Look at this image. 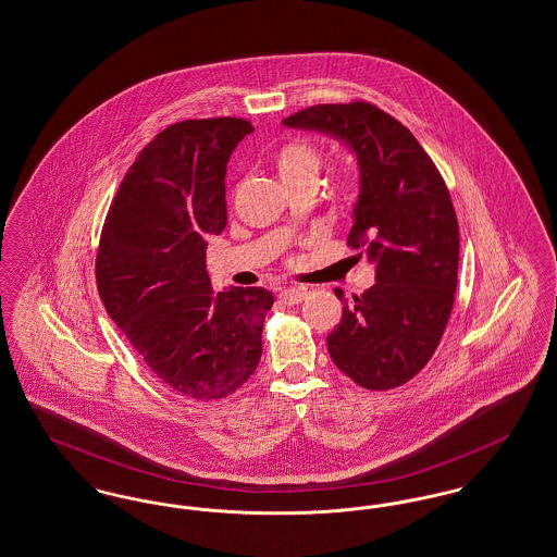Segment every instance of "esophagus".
Segmentation results:
<instances>
[{
	"label": "esophagus",
	"mask_w": 557,
	"mask_h": 557,
	"mask_svg": "<svg viewBox=\"0 0 557 557\" xmlns=\"http://www.w3.org/2000/svg\"><path fill=\"white\" fill-rule=\"evenodd\" d=\"M307 296H309V289L307 288L280 289V298H282L286 305H300Z\"/></svg>",
	"instance_id": "34e87169"
}]
</instances>
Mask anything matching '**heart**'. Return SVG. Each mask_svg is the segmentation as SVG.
Returning a JSON list of instances; mask_svg holds the SVG:
<instances>
[{"label": "heart", "instance_id": "obj_1", "mask_svg": "<svg viewBox=\"0 0 557 557\" xmlns=\"http://www.w3.org/2000/svg\"><path fill=\"white\" fill-rule=\"evenodd\" d=\"M273 163L286 186L305 184V182L317 184L319 172L323 168V156L311 143L292 140L277 149Z\"/></svg>", "mask_w": 557, "mask_h": 557}]
</instances>
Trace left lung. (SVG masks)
I'll use <instances>...</instances> for the list:
<instances>
[{
    "mask_svg": "<svg viewBox=\"0 0 557 557\" xmlns=\"http://www.w3.org/2000/svg\"><path fill=\"white\" fill-rule=\"evenodd\" d=\"M284 126L327 134L357 157L348 245L375 265V284L352 305L335 289L344 309L327 350L358 385L398 387L433 357L454 307L460 234L444 178L406 126L364 101L312 106Z\"/></svg>",
    "mask_w": 557,
    "mask_h": 557,
    "instance_id": "1",
    "label": "left lung"
}]
</instances>
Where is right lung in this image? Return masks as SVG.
Instances as JSON below:
<instances>
[{"label":"right lung","mask_w":557,"mask_h":557,"mask_svg":"<svg viewBox=\"0 0 557 557\" xmlns=\"http://www.w3.org/2000/svg\"><path fill=\"white\" fill-rule=\"evenodd\" d=\"M250 133L240 117H211L157 134L122 180L99 240L106 311L153 375L193 400L234 394L263 352L273 294H215L205 265L207 236L227 222V159Z\"/></svg>","instance_id":"1"}]
</instances>
